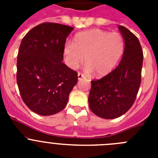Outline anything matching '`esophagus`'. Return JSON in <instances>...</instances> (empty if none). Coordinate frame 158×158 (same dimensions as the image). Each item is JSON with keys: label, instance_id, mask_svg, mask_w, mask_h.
<instances>
[{"label": "esophagus", "instance_id": "obj_1", "mask_svg": "<svg viewBox=\"0 0 158 158\" xmlns=\"http://www.w3.org/2000/svg\"><path fill=\"white\" fill-rule=\"evenodd\" d=\"M77 77H78V80H80V79H81V78L85 77V76H84V74H82L81 73H78Z\"/></svg>", "mask_w": 158, "mask_h": 158}]
</instances>
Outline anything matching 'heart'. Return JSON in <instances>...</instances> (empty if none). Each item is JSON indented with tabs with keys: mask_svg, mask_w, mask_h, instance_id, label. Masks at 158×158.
<instances>
[{
	"mask_svg": "<svg viewBox=\"0 0 158 158\" xmlns=\"http://www.w3.org/2000/svg\"><path fill=\"white\" fill-rule=\"evenodd\" d=\"M123 51L124 40L120 34L95 28L75 35L73 43H66L63 53L71 69L78 68L85 57L88 71L104 77L114 70Z\"/></svg>",
	"mask_w": 158,
	"mask_h": 158,
	"instance_id": "obj_1",
	"label": "heart"
}]
</instances>
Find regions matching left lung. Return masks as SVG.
<instances>
[{
	"label": "left lung",
	"mask_w": 158,
	"mask_h": 158,
	"mask_svg": "<svg viewBox=\"0 0 158 158\" xmlns=\"http://www.w3.org/2000/svg\"><path fill=\"white\" fill-rule=\"evenodd\" d=\"M124 40L120 63L109 74L92 81L89 104L95 115L111 119L121 116L132 107L141 84L143 53L138 38L119 25Z\"/></svg>",
	"instance_id": "1"
}]
</instances>
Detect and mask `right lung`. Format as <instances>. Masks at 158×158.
<instances>
[{"label": "right lung", "instance_id": "obj_1", "mask_svg": "<svg viewBox=\"0 0 158 158\" xmlns=\"http://www.w3.org/2000/svg\"><path fill=\"white\" fill-rule=\"evenodd\" d=\"M73 27L43 23L23 38L17 56L16 81L29 109L51 115L65 108L77 73L62 62L67 36Z\"/></svg>", "mask_w": 158, "mask_h": 158}]
</instances>
